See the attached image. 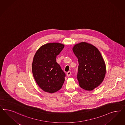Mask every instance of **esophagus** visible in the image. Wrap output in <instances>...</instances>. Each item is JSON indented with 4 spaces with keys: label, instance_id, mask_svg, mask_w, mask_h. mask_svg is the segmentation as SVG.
I'll return each instance as SVG.
<instances>
[{
    "label": "esophagus",
    "instance_id": "1",
    "mask_svg": "<svg viewBox=\"0 0 125 125\" xmlns=\"http://www.w3.org/2000/svg\"><path fill=\"white\" fill-rule=\"evenodd\" d=\"M71 74V72L70 71H69V72L67 73V75L68 77L70 76Z\"/></svg>",
    "mask_w": 125,
    "mask_h": 125
}]
</instances>
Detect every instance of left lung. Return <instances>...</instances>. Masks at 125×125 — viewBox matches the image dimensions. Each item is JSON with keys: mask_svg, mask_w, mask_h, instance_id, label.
<instances>
[{"mask_svg": "<svg viewBox=\"0 0 125 125\" xmlns=\"http://www.w3.org/2000/svg\"><path fill=\"white\" fill-rule=\"evenodd\" d=\"M73 51L79 62L77 79L81 88L92 91L104 81L106 65L101 53L92 44L81 42L75 44Z\"/></svg>", "mask_w": 125, "mask_h": 125, "instance_id": "1", "label": "left lung"}]
</instances>
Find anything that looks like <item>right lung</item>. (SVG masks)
Listing matches in <instances>:
<instances>
[{
	"mask_svg": "<svg viewBox=\"0 0 125 125\" xmlns=\"http://www.w3.org/2000/svg\"><path fill=\"white\" fill-rule=\"evenodd\" d=\"M64 47V44L58 43H48L41 46L34 56L33 76L39 87L45 92L55 93L64 83L66 74L56 60Z\"/></svg>",
	"mask_w": 125,
	"mask_h": 125,
	"instance_id": "1",
	"label": "right lung"
}]
</instances>
